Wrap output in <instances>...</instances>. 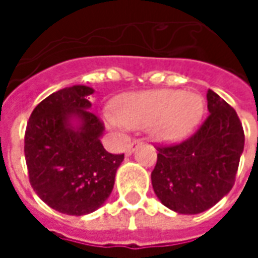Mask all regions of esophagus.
Returning a JSON list of instances; mask_svg holds the SVG:
<instances>
[{"label":"esophagus","mask_w":258,"mask_h":258,"mask_svg":"<svg viewBox=\"0 0 258 258\" xmlns=\"http://www.w3.org/2000/svg\"><path fill=\"white\" fill-rule=\"evenodd\" d=\"M140 145H142V142H141V141H138V140L133 141L131 144H128V146H127V149H125V155H127V156H130V155H133L135 149H137V148H138V146H140Z\"/></svg>","instance_id":"obj_1"}]
</instances>
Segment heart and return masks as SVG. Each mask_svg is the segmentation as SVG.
Here are the masks:
<instances>
[{
    "instance_id": "obj_1",
    "label": "heart",
    "mask_w": 258,
    "mask_h": 258,
    "mask_svg": "<svg viewBox=\"0 0 258 258\" xmlns=\"http://www.w3.org/2000/svg\"><path fill=\"white\" fill-rule=\"evenodd\" d=\"M205 113V101L198 94L181 90L125 94L114 101V113L103 117L113 130L146 128L159 142L186 138Z\"/></svg>"
}]
</instances>
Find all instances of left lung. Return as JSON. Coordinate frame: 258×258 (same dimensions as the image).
<instances>
[{"instance_id": "obj_1", "label": "left lung", "mask_w": 258, "mask_h": 258, "mask_svg": "<svg viewBox=\"0 0 258 258\" xmlns=\"http://www.w3.org/2000/svg\"><path fill=\"white\" fill-rule=\"evenodd\" d=\"M207 109L210 116L189 140L157 148L152 186L157 199L178 214H199L227 196L243 153L236 112L211 90Z\"/></svg>"}]
</instances>
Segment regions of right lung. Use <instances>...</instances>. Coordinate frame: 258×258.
<instances>
[{"instance_id": "add662e5", "label": "right lung", "mask_w": 258, "mask_h": 258, "mask_svg": "<svg viewBox=\"0 0 258 258\" xmlns=\"http://www.w3.org/2000/svg\"><path fill=\"white\" fill-rule=\"evenodd\" d=\"M94 92L81 84L53 92L37 105L26 128L31 186L42 202L68 216L98 210L112 194L124 160L102 145L105 127L90 112Z\"/></svg>"}]
</instances>
